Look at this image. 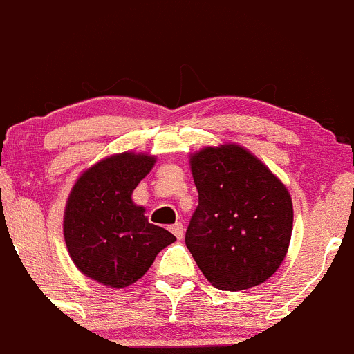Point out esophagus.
<instances>
[{
	"label": "esophagus",
	"instance_id": "1",
	"mask_svg": "<svg viewBox=\"0 0 354 354\" xmlns=\"http://www.w3.org/2000/svg\"><path fill=\"white\" fill-rule=\"evenodd\" d=\"M170 232L174 233L177 239H183L184 236V228H183V223H175L174 226H170Z\"/></svg>",
	"mask_w": 354,
	"mask_h": 354
}]
</instances>
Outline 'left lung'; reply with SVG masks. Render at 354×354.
Instances as JSON below:
<instances>
[{
    "label": "left lung",
    "mask_w": 354,
    "mask_h": 354,
    "mask_svg": "<svg viewBox=\"0 0 354 354\" xmlns=\"http://www.w3.org/2000/svg\"><path fill=\"white\" fill-rule=\"evenodd\" d=\"M198 207L186 245L209 283L239 291L265 283L283 263L293 230L291 196L239 145L207 147L191 160Z\"/></svg>",
    "instance_id": "left-lung-1"
}]
</instances>
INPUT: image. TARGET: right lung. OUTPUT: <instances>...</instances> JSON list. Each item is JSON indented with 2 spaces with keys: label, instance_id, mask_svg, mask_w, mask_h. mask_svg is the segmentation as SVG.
Instances as JSON below:
<instances>
[{
  "label": "right lung",
  "instance_id": "1",
  "mask_svg": "<svg viewBox=\"0 0 354 354\" xmlns=\"http://www.w3.org/2000/svg\"><path fill=\"white\" fill-rule=\"evenodd\" d=\"M154 165L147 154L112 156L84 171L64 212V241L82 274L112 288L137 283L158 252L175 241L131 202L133 189Z\"/></svg>",
  "mask_w": 354,
  "mask_h": 354
}]
</instances>
